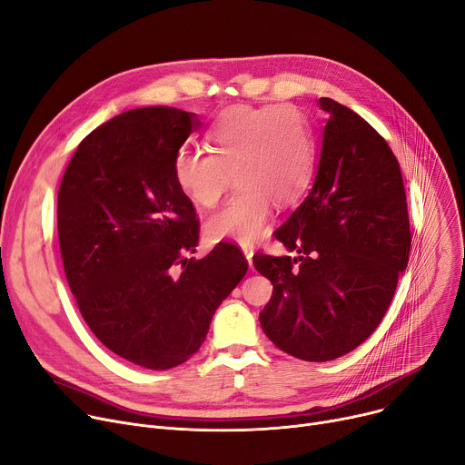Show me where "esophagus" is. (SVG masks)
<instances>
[{
    "label": "esophagus",
    "mask_w": 465,
    "mask_h": 465,
    "mask_svg": "<svg viewBox=\"0 0 465 465\" xmlns=\"http://www.w3.org/2000/svg\"><path fill=\"white\" fill-rule=\"evenodd\" d=\"M242 254H245V258H247L249 265L252 267V256H254V251H252V247H242Z\"/></svg>",
    "instance_id": "obj_1"
}]
</instances>
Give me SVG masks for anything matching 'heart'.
I'll return each mask as SVG.
<instances>
[{"instance_id": "b5f03b06", "label": "heart", "mask_w": 465, "mask_h": 465, "mask_svg": "<svg viewBox=\"0 0 465 465\" xmlns=\"http://www.w3.org/2000/svg\"><path fill=\"white\" fill-rule=\"evenodd\" d=\"M205 141L211 154L177 153L173 179L195 207L211 209L233 175L237 188L205 232L214 241L251 245L270 223L272 203L290 205L307 190L314 169L311 128L288 105H235L220 113Z\"/></svg>"}]
</instances>
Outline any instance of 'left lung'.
<instances>
[{"mask_svg":"<svg viewBox=\"0 0 465 465\" xmlns=\"http://www.w3.org/2000/svg\"><path fill=\"white\" fill-rule=\"evenodd\" d=\"M319 105L326 126L312 188L275 232L298 256H254L256 270L273 284L262 330L305 361L335 360L377 330L411 251L394 153L349 107L330 97Z\"/></svg>","mask_w":465,"mask_h":465,"instance_id":"1","label":"left lung"}]
</instances>
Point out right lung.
<instances>
[{
    "label": "right lung",
    "mask_w": 465,
    "mask_h": 465,
    "mask_svg": "<svg viewBox=\"0 0 465 465\" xmlns=\"http://www.w3.org/2000/svg\"><path fill=\"white\" fill-rule=\"evenodd\" d=\"M175 107L126 111L73 154L58 192V241L83 319L120 358L163 371L200 351L249 265L232 242L202 260L200 223L173 160L200 128Z\"/></svg>",
    "instance_id": "1"
}]
</instances>
